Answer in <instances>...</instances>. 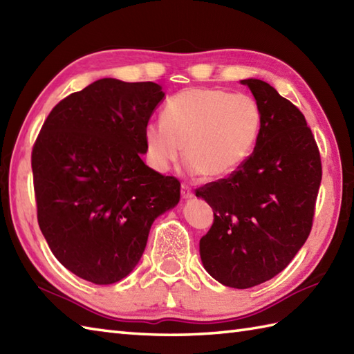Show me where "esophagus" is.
<instances>
[{"instance_id": "obj_1", "label": "esophagus", "mask_w": 354, "mask_h": 354, "mask_svg": "<svg viewBox=\"0 0 354 354\" xmlns=\"http://www.w3.org/2000/svg\"><path fill=\"white\" fill-rule=\"evenodd\" d=\"M181 196H183L184 199H189V198L193 196L192 187H190L189 184H187V183H183V185H181Z\"/></svg>"}]
</instances>
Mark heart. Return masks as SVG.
<instances>
[{
	"label": "heart",
	"instance_id": "heart-1",
	"mask_svg": "<svg viewBox=\"0 0 354 354\" xmlns=\"http://www.w3.org/2000/svg\"><path fill=\"white\" fill-rule=\"evenodd\" d=\"M261 109L254 97L219 88H190L171 95L162 122L145 127L146 158L167 171L183 156L207 178L237 170L254 152L261 131Z\"/></svg>",
	"mask_w": 354,
	"mask_h": 354
}]
</instances>
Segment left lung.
I'll list each match as a JSON object with an SVG mask.
<instances>
[{"label":"left lung","instance_id":"8db88e82","mask_svg":"<svg viewBox=\"0 0 354 354\" xmlns=\"http://www.w3.org/2000/svg\"><path fill=\"white\" fill-rule=\"evenodd\" d=\"M242 84L261 109L254 152L230 176L196 189L213 208L199 242L207 272L228 288L265 283L289 265L310 234L321 155L303 112L259 79Z\"/></svg>","mask_w":354,"mask_h":354}]
</instances>
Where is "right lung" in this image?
Wrapping results in <instances>:
<instances>
[{
    "label": "right lung",
    "instance_id": "right-lung-1",
    "mask_svg": "<svg viewBox=\"0 0 354 354\" xmlns=\"http://www.w3.org/2000/svg\"><path fill=\"white\" fill-rule=\"evenodd\" d=\"M161 86L100 79L51 109L32 150L37 223L51 252L94 284L129 275L181 183L150 169L145 127Z\"/></svg>",
    "mask_w": 354,
    "mask_h": 354
}]
</instances>
